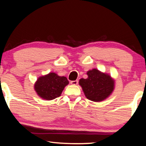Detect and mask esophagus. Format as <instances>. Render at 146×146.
Returning <instances> with one entry per match:
<instances>
[{
	"mask_svg": "<svg viewBox=\"0 0 146 146\" xmlns=\"http://www.w3.org/2000/svg\"><path fill=\"white\" fill-rule=\"evenodd\" d=\"M78 82H79V81H78V80H72V81H71V84H73V85H77V84H78Z\"/></svg>",
	"mask_w": 146,
	"mask_h": 146,
	"instance_id": "esophagus-1",
	"label": "esophagus"
}]
</instances>
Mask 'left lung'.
<instances>
[{
    "instance_id": "8db88e82",
    "label": "left lung",
    "mask_w": 146,
    "mask_h": 146,
    "mask_svg": "<svg viewBox=\"0 0 146 146\" xmlns=\"http://www.w3.org/2000/svg\"><path fill=\"white\" fill-rule=\"evenodd\" d=\"M87 75V79H80L79 84L88 100L101 102L111 94L114 89V82L110 75L96 69L88 71Z\"/></svg>"
}]
</instances>
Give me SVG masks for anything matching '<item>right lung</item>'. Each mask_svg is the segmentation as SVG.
<instances>
[{
  "instance_id": "right-lung-1",
  "label": "right lung",
  "mask_w": 146,
  "mask_h": 146,
  "mask_svg": "<svg viewBox=\"0 0 146 146\" xmlns=\"http://www.w3.org/2000/svg\"><path fill=\"white\" fill-rule=\"evenodd\" d=\"M69 84L66 77H60L54 73L39 77L35 84L37 94L46 100H52L60 97L65 86Z\"/></svg>"
}]
</instances>
